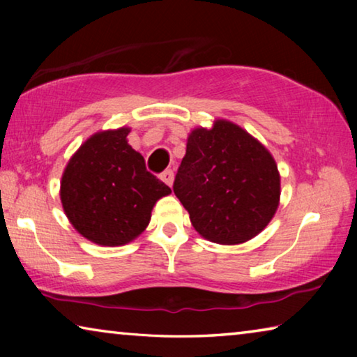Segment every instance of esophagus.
<instances>
[{"mask_svg":"<svg viewBox=\"0 0 357 357\" xmlns=\"http://www.w3.org/2000/svg\"><path fill=\"white\" fill-rule=\"evenodd\" d=\"M160 179L164 181V183L167 184V185H173V179H174V174H173V170H165L164 173L160 174Z\"/></svg>","mask_w":357,"mask_h":357,"instance_id":"1","label":"esophagus"}]
</instances>
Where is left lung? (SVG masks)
I'll list each match as a JSON object with an SVG mask.
<instances>
[{
	"label": "left lung",
	"instance_id": "8db88e82",
	"mask_svg": "<svg viewBox=\"0 0 357 357\" xmlns=\"http://www.w3.org/2000/svg\"><path fill=\"white\" fill-rule=\"evenodd\" d=\"M193 228L217 244H241L264 229L280 198L269 151L239 126L215 121L195 129L173 183Z\"/></svg>",
	"mask_w": 357,
	"mask_h": 357
}]
</instances>
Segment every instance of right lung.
<instances>
[{
  "label": "right lung",
  "mask_w": 357,
  "mask_h": 357,
  "mask_svg": "<svg viewBox=\"0 0 357 357\" xmlns=\"http://www.w3.org/2000/svg\"><path fill=\"white\" fill-rule=\"evenodd\" d=\"M130 129L99 132L72 155L61 181V203L72 225L100 245H123L151 220L159 198L172 189L128 143Z\"/></svg>",
  "instance_id": "1"
}]
</instances>
